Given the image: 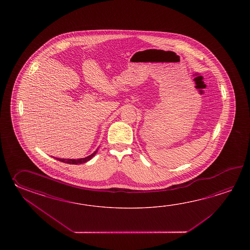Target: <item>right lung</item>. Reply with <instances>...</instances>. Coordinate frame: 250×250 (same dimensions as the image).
<instances>
[{"instance_id":"add662e5","label":"right lung","mask_w":250,"mask_h":250,"mask_svg":"<svg viewBox=\"0 0 250 250\" xmlns=\"http://www.w3.org/2000/svg\"><path fill=\"white\" fill-rule=\"evenodd\" d=\"M96 152H97V150L95 151L93 154H90L89 156H86L85 158H81V159H61V158H55V157H54V158L56 160H58L60 162L65 163V164H69V165H81V164H84L85 162H87V161L92 159V158L96 155Z\"/></svg>"}]
</instances>
